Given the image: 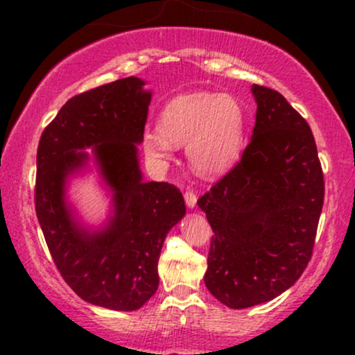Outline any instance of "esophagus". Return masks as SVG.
I'll return each instance as SVG.
<instances>
[{
	"instance_id": "esophagus-1",
	"label": "esophagus",
	"mask_w": 355,
	"mask_h": 355,
	"mask_svg": "<svg viewBox=\"0 0 355 355\" xmlns=\"http://www.w3.org/2000/svg\"><path fill=\"white\" fill-rule=\"evenodd\" d=\"M183 197H185V203H187V207H189V209H193V207L197 205V195H195L191 190H187Z\"/></svg>"
}]
</instances>
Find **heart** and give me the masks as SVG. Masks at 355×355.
Returning <instances> with one entry per match:
<instances>
[{"instance_id":"obj_1","label":"heart","mask_w":355,"mask_h":355,"mask_svg":"<svg viewBox=\"0 0 355 355\" xmlns=\"http://www.w3.org/2000/svg\"><path fill=\"white\" fill-rule=\"evenodd\" d=\"M158 128L144 135L148 157L164 160L172 144H187V157L195 172L220 175L235 165L243 146L245 112L239 100L222 93H187L165 105Z\"/></svg>"}]
</instances>
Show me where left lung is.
Instances as JSON below:
<instances>
[{
    "instance_id": "1",
    "label": "left lung",
    "mask_w": 355,
    "mask_h": 355,
    "mask_svg": "<svg viewBox=\"0 0 355 355\" xmlns=\"http://www.w3.org/2000/svg\"><path fill=\"white\" fill-rule=\"evenodd\" d=\"M254 135L242 158L198 198L211 235L207 288L230 309L275 299L312 257L324 173L307 121L275 89L254 85Z\"/></svg>"
}]
</instances>
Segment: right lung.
Segmentation results:
<instances>
[{"label":"right lung","instance_id":"1","mask_svg":"<svg viewBox=\"0 0 355 355\" xmlns=\"http://www.w3.org/2000/svg\"><path fill=\"white\" fill-rule=\"evenodd\" d=\"M144 85L128 76L73 96L36 153L35 209L53 262L76 295L113 311H137L157 292L162 245L185 215L177 187L141 180L137 145L152 100ZM88 146L114 191V217L93 234L64 202L67 175L87 159L76 150Z\"/></svg>","mask_w":355,"mask_h":355}]
</instances>
